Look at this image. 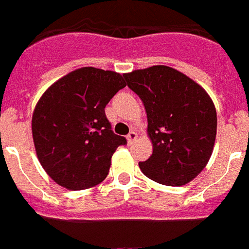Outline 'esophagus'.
Instances as JSON below:
<instances>
[{
    "label": "esophagus",
    "instance_id": "obj_1",
    "mask_svg": "<svg viewBox=\"0 0 249 249\" xmlns=\"http://www.w3.org/2000/svg\"><path fill=\"white\" fill-rule=\"evenodd\" d=\"M136 138H137V133L136 132H129L128 136H127V141H128V143H133V141H136Z\"/></svg>",
    "mask_w": 249,
    "mask_h": 249
}]
</instances>
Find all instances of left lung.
<instances>
[{
    "mask_svg": "<svg viewBox=\"0 0 249 249\" xmlns=\"http://www.w3.org/2000/svg\"><path fill=\"white\" fill-rule=\"evenodd\" d=\"M144 105L153 152L140 168L166 186H183L210 160L217 133L214 105L198 83L167 66L123 74Z\"/></svg>",
    "mask_w": 249,
    "mask_h": 249,
    "instance_id": "1",
    "label": "left lung"
}]
</instances>
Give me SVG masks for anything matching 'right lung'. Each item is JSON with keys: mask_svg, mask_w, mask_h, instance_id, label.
<instances>
[{"mask_svg": "<svg viewBox=\"0 0 249 249\" xmlns=\"http://www.w3.org/2000/svg\"><path fill=\"white\" fill-rule=\"evenodd\" d=\"M126 87L113 71L82 67L48 87L32 116L37 157L47 175L67 190L93 187L107 177L111 158L126 138L114 135L106 105Z\"/></svg>", "mask_w": 249, "mask_h": 249, "instance_id": "1", "label": "right lung"}]
</instances>
